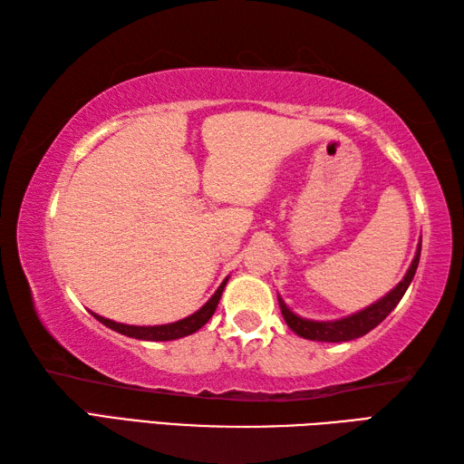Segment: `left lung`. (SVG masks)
<instances>
[{
  "instance_id": "left-lung-1",
  "label": "left lung",
  "mask_w": 464,
  "mask_h": 464,
  "mask_svg": "<svg viewBox=\"0 0 464 464\" xmlns=\"http://www.w3.org/2000/svg\"><path fill=\"white\" fill-rule=\"evenodd\" d=\"M420 239L417 245L415 257H412L409 269L405 273L395 287H392L389 293H384L381 299H377L374 303L367 304V307L351 313L347 317L341 319H331V321H314V319H304L301 314H297L295 311L289 309V304L283 301L281 295H277L279 299V307L283 313L285 323L289 324V329L293 333H297L299 337L309 339V341H321V343H344V341H353L359 339L362 334H367L369 331H372L377 327L379 323H382L384 319L389 317V313L397 307L399 301L402 299V295L407 293L409 285L415 277L417 267H419V259H420Z\"/></svg>"
}]
</instances>
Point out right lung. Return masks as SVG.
Listing matches in <instances>:
<instances>
[{"label": "right lung", "instance_id": "right-lung-1", "mask_svg": "<svg viewBox=\"0 0 464 464\" xmlns=\"http://www.w3.org/2000/svg\"><path fill=\"white\" fill-rule=\"evenodd\" d=\"M227 281H229V277L223 279V283L211 295V299L207 301L201 309H197L195 313H191L189 317L173 321V323H165V324H125V323L105 319V317H102V314H97L93 311H92V314L97 321L103 323L105 327H110L115 333H121V334H125V337L140 339V341H175V339L187 337V334L197 333L207 321L213 317V313L217 309V304H219V299H221Z\"/></svg>", "mask_w": 464, "mask_h": 464}]
</instances>
